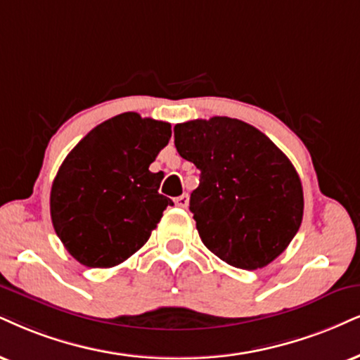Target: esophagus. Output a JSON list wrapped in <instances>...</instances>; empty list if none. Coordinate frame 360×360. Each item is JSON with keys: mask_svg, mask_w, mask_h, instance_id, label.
<instances>
[{"mask_svg": "<svg viewBox=\"0 0 360 360\" xmlns=\"http://www.w3.org/2000/svg\"><path fill=\"white\" fill-rule=\"evenodd\" d=\"M175 205L180 207V208H187L188 207V195L184 193L180 195V197L175 198Z\"/></svg>", "mask_w": 360, "mask_h": 360, "instance_id": "esophagus-1", "label": "esophagus"}]
</instances>
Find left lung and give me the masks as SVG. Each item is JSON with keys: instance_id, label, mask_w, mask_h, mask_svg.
Wrapping results in <instances>:
<instances>
[{"instance_id": "8db88e82", "label": "left lung", "mask_w": 360, "mask_h": 360, "mask_svg": "<svg viewBox=\"0 0 360 360\" xmlns=\"http://www.w3.org/2000/svg\"><path fill=\"white\" fill-rule=\"evenodd\" d=\"M173 131L176 152L200 170L190 212L208 250L243 270L277 259L304 215L302 184L285 153L237 118L192 120Z\"/></svg>"}]
</instances>
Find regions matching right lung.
<instances>
[{
  "label": "right lung",
  "instance_id": "add662e5",
  "mask_svg": "<svg viewBox=\"0 0 360 360\" xmlns=\"http://www.w3.org/2000/svg\"><path fill=\"white\" fill-rule=\"evenodd\" d=\"M172 136L167 122L127 112L95 127L66 155L51 185L55 232L79 264L108 269L145 245L163 210L160 173L148 170Z\"/></svg>",
  "mask_w": 360,
  "mask_h": 360
}]
</instances>
